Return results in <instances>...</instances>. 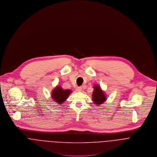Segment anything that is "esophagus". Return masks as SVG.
I'll return each instance as SVG.
<instances>
[{
	"label": "esophagus",
	"mask_w": 157,
	"mask_h": 157,
	"mask_svg": "<svg viewBox=\"0 0 157 157\" xmlns=\"http://www.w3.org/2000/svg\"><path fill=\"white\" fill-rule=\"evenodd\" d=\"M82 90V86H78L76 88V91H81Z\"/></svg>",
	"instance_id": "34e87169"
}]
</instances>
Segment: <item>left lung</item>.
I'll return each instance as SVG.
<instances>
[{
    "mask_svg": "<svg viewBox=\"0 0 157 157\" xmlns=\"http://www.w3.org/2000/svg\"><path fill=\"white\" fill-rule=\"evenodd\" d=\"M106 100L104 92L101 90L99 85H95L94 87L93 93V101L96 105H101Z\"/></svg>",
    "mask_w": 157,
    "mask_h": 157,
    "instance_id": "obj_1",
    "label": "left lung"
}]
</instances>
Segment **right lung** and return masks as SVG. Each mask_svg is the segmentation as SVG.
Wrapping results in <instances>:
<instances>
[{
    "label": "right lung",
    "mask_w": 157,
    "mask_h": 157,
    "mask_svg": "<svg viewBox=\"0 0 157 157\" xmlns=\"http://www.w3.org/2000/svg\"><path fill=\"white\" fill-rule=\"evenodd\" d=\"M71 92V90H64L57 86L52 92V98L57 103L62 104L66 101Z\"/></svg>",
    "instance_id": "add662e5"
}]
</instances>
